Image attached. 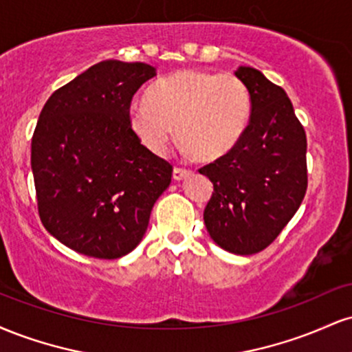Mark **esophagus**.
<instances>
[{
  "label": "esophagus",
  "instance_id": "34e87169",
  "mask_svg": "<svg viewBox=\"0 0 352 352\" xmlns=\"http://www.w3.org/2000/svg\"><path fill=\"white\" fill-rule=\"evenodd\" d=\"M192 170H188V168H184V167H175L173 168V180H182L185 179V177H188Z\"/></svg>",
  "mask_w": 352,
  "mask_h": 352
}]
</instances>
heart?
<instances>
[{
    "instance_id": "heart-1",
    "label": "heart",
    "mask_w": 352,
    "mask_h": 352,
    "mask_svg": "<svg viewBox=\"0 0 352 352\" xmlns=\"http://www.w3.org/2000/svg\"><path fill=\"white\" fill-rule=\"evenodd\" d=\"M253 114L250 89L235 74L184 69L157 80L147 99L129 106V127L148 151L162 155L173 125L179 142L201 162L227 155Z\"/></svg>"
}]
</instances>
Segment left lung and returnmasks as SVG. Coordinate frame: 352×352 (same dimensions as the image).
Wrapping results in <instances>:
<instances>
[{"label":"left lung","instance_id":"left-lung-1","mask_svg":"<svg viewBox=\"0 0 352 352\" xmlns=\"http://www.w3.org/2000/svg\"><path fill=\"white\" fill-rule=\"evenodd\" d=\"M235 76L250 89L253 114L240 142L200 168L213 184L204 220L218 246L253 254L273 243L305 199L306 134L280 86L253 67Z\"/></svg>","mask_w":352,"mask_h":352}]
</instances>
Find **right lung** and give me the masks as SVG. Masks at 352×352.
Listing matches in <instances>:
<instances>
[{
	"label": "right lung",
	"instance_id": "obj_1",
	"mask_svg": "<svg viewBox=\"0 0 352 352\" xmlns=\"http://www.w3.org/2000/svg\"><path fill=\"white\" fill-rule=\"evenodd\" d=\"M145 63L102 60L52 92L31 142L38 212L56 240L116 260L140 243L172 165L140 144L127 111L155 76Z\"/></svg>",
	"mask_w": 352,
	"mask_h": 352
}]
</instances>
